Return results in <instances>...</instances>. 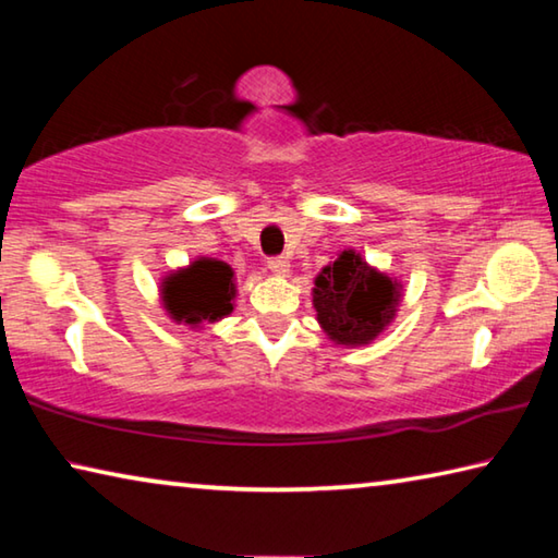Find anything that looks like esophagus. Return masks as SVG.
<instances>
[{"instance_id":"esophagus-1","label":"esophagus","mask_w":558,"mask_h":558,"mask_svg":"<svg viewBox=\"0 0 558 558\" xmlns=\"http://www.w3.org/2000/svg\"><path fill=\"white\" fill-rule=\"evenodd\" d=\"M268 270L272 272V276L286 278L288 272H290V260H288L286 256H276V258H270V260H268Z\"/></svg>"}]
</instances>
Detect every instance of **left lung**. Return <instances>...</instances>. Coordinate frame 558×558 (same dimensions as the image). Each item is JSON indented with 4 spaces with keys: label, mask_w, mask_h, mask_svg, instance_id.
Listing matches in <instances>:
<instances>
[{
    "label": "left lung",
    "mask_w": 558,
    "mask_h": 558,
    "mask_svg": "<svg viewBox=\"0 0 558 558\" xmlns=\"http://www.w3.org/2000/svg\"><path fill=\"white\" fill-rule=\"evenodd\" d=\"M399 300L401 282L372 268L352 248L319 270L313 288L319 327L335 344L344 347L374 342L391 325Z\"/></svg>",
    "instance_id": "1"
}]
</instances>
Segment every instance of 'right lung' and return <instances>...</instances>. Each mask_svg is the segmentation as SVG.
Instances as JSON below:
<instances>
[{
	"instance_id": "obj_1",
	"label": "right lung",
	"mask_w": 558,
	"mask_h": 558,
	"mask_svg": "<svg viewBox=\"0 0 558 558\" xmlns=\"http://www.w3.org/2000/svg\"><path fill=\"white\" fill-rule=\"evenodd\" d=\"M235 280L229 263L196 258L162 280V302L174 323L199 327L233 313Z\"/></svg>"
}]
</instances>
